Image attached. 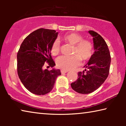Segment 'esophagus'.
<instances>
[{"instance_id": "34e87169", "label": "esophagus", "mask_w": 126, "mask_h": 126, "mask_svg": "<svg viewBox=\"0 0 126 126\" xmlns=\"http://www.w3.org/2000/svg\"><path fill=\"white\" fill-rule=\"evenodd\" d=\"M68 71H65V70H61V73L62 74H64V73H67Z\"/></svg>"}]
</instances>
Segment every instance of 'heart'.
Masks as SVG:
<instances>
[{
	"label": "heart",
	"mask_w": 126,
	"mask_h": 126,
	"mask_svg": "<svg viewBox=\"0 0 126 126\" xmlns=\"http://www.w3.org/2000/svg\"><path fill=\"white\" fill-rule=\"evenodd\" d=\"M65 42L74 46L73 54L72 56H61L57 58V67L65 71L73 69L80 63V58L83 61H87L91 58L93 53V46L88 40H83L81 35L76 33H71L63 37ZM60 50L59 43L55 40L50 48V53L53 55H58Z\"/></svg>",
	"instance_id": "b5f03b06"
}]
</instances>
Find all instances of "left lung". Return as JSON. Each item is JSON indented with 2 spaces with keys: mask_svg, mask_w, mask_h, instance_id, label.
Returning <instances> with one entry per match:
<instances>
[{
  "mask_svg": "<svg viewBox=\"0 0 126 126\" xmlns=\"http://www.w3.org/2000/svg\"><path fill=\"white\" fill-rule=\"evenodd\" d=\"M93 38V54L84 66V71L78 73V78L72 83L74 91L81 94H88L96 90L109 74L111 58L105 40L95 32L89 31Z\"/></svg>",
  "mask_w": 126,
  "mask_h": 126,
  "instance_id": "left-lung-1",
  "label": "left lung"
}]
</instances>
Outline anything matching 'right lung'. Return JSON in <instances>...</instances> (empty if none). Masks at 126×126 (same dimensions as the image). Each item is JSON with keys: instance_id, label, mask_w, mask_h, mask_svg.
I'll use <instances>...</instances> for the list:
<instances>
[{"instance_id": "right-lung-1", "label": "right lung", "mask_w": 126, "mask_h": 126, "mask_svg": "<svg viewBox=\"0 0 126 126\" xmlns=\"http://www.w3.org/2000/svg\"><path fill=\"white\" fill-rule=\"evenodd\" d=\"M55 30L40 28L30 34L23 40L17 54V71L23 84L31 93L44 95L52 90L61 71L53 68L55 62L50 48L58 37ZM45 62L53 69L43 70Z\"/></svg>"}]
</instances>
